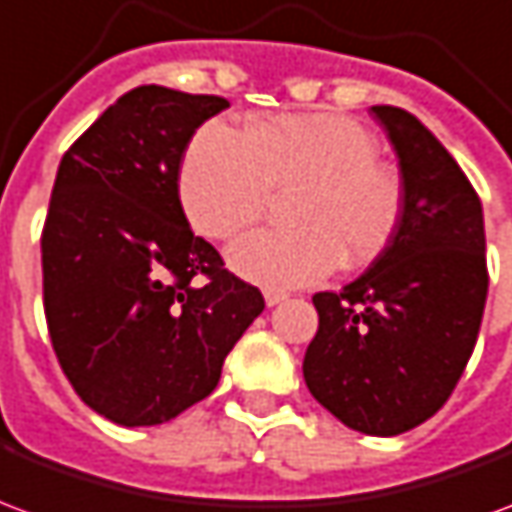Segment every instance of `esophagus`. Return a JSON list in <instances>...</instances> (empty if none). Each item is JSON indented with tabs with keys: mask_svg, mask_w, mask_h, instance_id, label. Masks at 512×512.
I'll list each match as a JSON object with an SVG mask.
<instances>
[{
	"mask_svg": "<svg viewBox=\"0 0 512 512\" xmlns=\"http://www.w3.org/2000/svg\"><path fill=\"white\" fill-rule=\"evenodd\" d=\"M282 301H288V293H282V290H266V304L268 307H277Z\"/></svg>",
	"mask_w": 512,
	"mask_h": 512,
	"instance_id": "obj_1",
	"label": "esophagus"
}]
</instances>
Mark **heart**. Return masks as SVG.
I'll return each mask as SVG.
<instances>
[{
    "label": "heart",
    "instance_id": "obj_1",
    "mask_svg": "<svg viewBox=\"0 0 512 512\" xmlns=\"http://www.w3.org/2000/svg\"><path fill=\"white\" fill-rule=\"evenodd\" d=\"M376 136L345 115L307 112L252 120L246 136L205 123L186 147L178 194L197 233L224 241L266 213L271 191L293 189L288 222L227 249L235 274L263 288H299L373 263L395 241L406 186L381 161Z\"/></svg>",
    "mask_w": 512,
    "mask_h": 512
}]
</instances>
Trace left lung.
I'll use <instances>...</instances> for the list:
<instances>
[{"label":"left lung","instance_id":"obj_1","mask_svg":"<svg viewBox=\"0 0 512 512\" xmlns=\"http://www.w3.org/2000/svg\"><path fill=\"white\" fill-rule=\"evenodd\" d=\"M395 147L406 211L395 241L340 293H315L304 354L312 397L348 428L397 436L439 411L477 343L488 296L483 205L417 117L373 106Z\"/></svg>","mask_w":512,"mask_h":512}]
</instances>
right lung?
I'll return each mask as SVG.
<instances>
[{
	"label": "right lung",
	"mask_w": 512,
	"mask_h": 512,
	"mask_svg": "<svg viewBox=\"0 0 512 512\" xmlns=\"http://www.w3.org/2000/svg\"><path fill=\"white\" fill-rule=\"evenodd\" d=\"M219 95L142 84L62 156L43 224V307L76 395L123 428L161 425L219 384L266 301L191 233L180 161Z\"/></svg>",
	"instance_id": "add662e5"
}]
</instances>
